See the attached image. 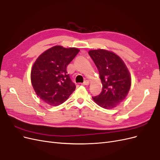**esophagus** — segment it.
<instances>
[{
	"instance_id": "obj_1",
	"label": "esophagus",
	"mask_w": 160,
	"mask_h": 160,
	"mask_svg": "<svg viewBox=\"0 0 160 160\" xmlns=\"http://www.w3.org/2000/svg\"><path fill=\"white\" fill-rule=\"evenodd\" d=\"M89 84V81L88 80H85L83 83H82V85H88Z\"/></svg>"
}]
</instances>
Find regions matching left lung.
<instances>
[{
  "mask_svg": "<svg viewBox=\"0 0 160 160\" xmlns=\"http://www.w3.org/2000/svg\"><path fill=\"white\" fill-rule=\"evenodd\" d=\"M89 55L99 71L103 86L101 93L92 98L103 108L117 107L126 98L131 87L126 66L119 56L108 51L91 50Z\"/></svg>",
  "mask_w": 160,
  "mask_h": 160,
  "instance_id": "1",
  "label": "left lung"
}]
</instances>
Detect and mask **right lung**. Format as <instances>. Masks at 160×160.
Segmentation results:
<instances>
[{"label":"right lung","instance_id":"right-lung-1","mask_svg":"<svg viewBox=\"0 0 160 160\" xmlns=\"http://www.w3.org/2000/svg\"><path fill=\"white\" fill-rule=\"evenodd\" d=\"M76 48L55 46L41 54L33 65L31 82L37 95L47 104L64 103L76 88L67 67L79 52Z\"/></svg>","mask_w":160,"mask_h":160}]
</instances>
